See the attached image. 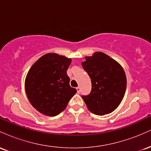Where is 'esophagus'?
<instances>
[{
	"label": "esophagus",
	"mask_w": 151,
	"mask_h": 151,
	"mask_svg": "<svg viewBox=\"0 0 151 151\" xmlns=\"http://www.w3.org/2000/svg\"><path fill=\"white\" fill-rule=\"evenodd\" d=\"M76 89H77L78 93H80V90H81V89H80V87H79V86H78V87L76 88Z\"/></svg>",
	"instance_id": "esophagus-1"
}]
</instances>
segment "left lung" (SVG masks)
Here are the masks:
<instances>
[{"label": "left lung", "instance_id": "1", "mask_svg": "<svg viewBox=\"0 0 151 151\" xmlns=\"http://www.w3.org/2000/svg\"><path fill=\"white\" fill-rule=\"evenodd\" d=\"M81 62L91 81V91L82 96L91 112L103 116L114 111L124 98L126 77L119 63L106 54L96 52Z\"/></svg>", "mask_w": 151, "mask_h": 151}]
</instances>
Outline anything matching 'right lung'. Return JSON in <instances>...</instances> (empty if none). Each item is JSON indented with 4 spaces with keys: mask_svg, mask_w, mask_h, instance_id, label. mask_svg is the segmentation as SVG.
<instances>
[{
    "mask_svg": "<svg viewBox=\"0 0 151 151\" xmlns=\"http://www.w3.org/2000/svg\"><path fill=\"white\" fill-rule=\"evenodd\" d=\"M72 60L47 53L34 63L25 78V92L30 104L44 115L55 116L63 111L77 92L71 87L67 70Z\"/></svg>",
    "mask_w": 151,
    "mask_h": 151,
    "instance_id": "1",
    "label": "right lung"
}]
</instances>
